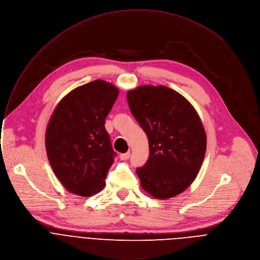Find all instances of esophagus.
<instances>
[{
	"instance_id": "obj_1",
	"label": "esophagus",
	"mask_w": 260,
	"mask_h": 260,
	"mask_svg": "<svg viewBox=\"0 0 260 260\" xmlns=\"http://www.w3.org/2000/svg\"><path fill=\"white\" fill-rule=\"evenodd\" d=\"M129 157H130V153H129V152L120 155V159H121V160H127Z\"/></svg>"
}]
</instances>
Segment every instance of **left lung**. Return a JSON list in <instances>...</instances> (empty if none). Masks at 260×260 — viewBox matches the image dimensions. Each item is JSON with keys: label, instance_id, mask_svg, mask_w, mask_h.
<instances>
[{"label": "left lung", "instance_id": "8db88e82", "mask_svg": "<svg viewBox=\"0 0 260 260\" xmlns=\"http://www.w3.org/2000/svg\"><path fill=\"white\" fill-rule=\"evenodd\" d=\"M133 117L149 139L150 156L136 169L141 188L156 199L184 192L195 180L207 151V134L193 105L165 85L127 92Z\"/></svg>", "mask_w": 260, "mask_h": 260}]
</instances>
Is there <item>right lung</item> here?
I'll return each mask as SVG.
<instances>
[{
	"label": "right lung",
	"instance_id": "1",
	"mask_svg": "<svg viewBox=\"0 0 260 260\" xmlns=\"http://www.w3.org/2000/svg\"><path fill=\"white\" fill-rule=\"evenodd\" d=\"M119 89L96 79L77 86L57 103L45 132L55 177L70 192L90 197L105 186L114 152L104 124Z\"/></svg>",
	"mask_w": 260,
	"mask_h": 260
}]
</instances>
